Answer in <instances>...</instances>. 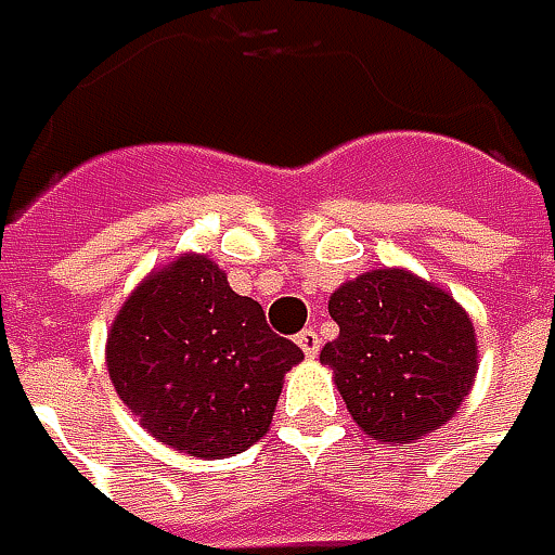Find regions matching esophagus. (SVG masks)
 Returning <instances> with one entry per match:
<instances>
[{"mask_svg": "<svg viewBox=\"0 0 555 555\" xmlns=\"http://www.w3.org/2000/svg\"><path fill=\"white\" fill-rule=\"evenodd\" d=\"M296 346H299L302 352L309 354V358H314V354L321 352V336H318V333L309 327V331H302L299 336H296Z\"/></svg>", "mask_w": 555, "mask_h": 555, "instance_id": "esophagus-1", "label": "esophagus"}]
</instances>
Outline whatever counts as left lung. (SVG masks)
<instances>
[{"instance_id":"8db88e82","label":"left lung","mask_w":555,"mask_h":555,"mask_svg":"<svg viewBox=\"0 0 555 555\" xmlns=\"http://www.w3.org/2000/svg\"><path fill=\"white\" fill-rule=\"evenodd\" d=\"M339 336L321 349L364 436L411 444L457 414L479 371L469 314L404 268H376L331 296Z\"/></svg>"}]
</instances>
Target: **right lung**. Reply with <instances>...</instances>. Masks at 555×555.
Segmentation results:
<instances>
[{
  "instance_id": "obj_1",
  "label": "right lung",
  "mask_w": 555,
  "mask_h": 555,
  "mask_svg": "<svg viewBox=\"0 0 555 555\" xmlns=\"http://www.w3.org/2000/svg\"><path fill=\"white\" fill-rule=\"evenodd\" d=\"M299 361L302 349L271 333L262 306L197 253L151 271L107 333L122 404L157 441L203 460L266 436L284 373Z\"/></svg>"
}]
</instances>
